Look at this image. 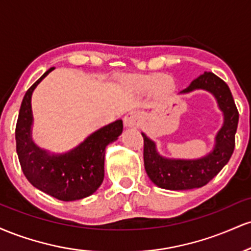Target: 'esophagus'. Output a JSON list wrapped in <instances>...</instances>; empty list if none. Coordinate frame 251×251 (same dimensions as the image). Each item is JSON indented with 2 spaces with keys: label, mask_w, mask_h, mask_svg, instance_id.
<instances>
[{
  "label": "esophagus",
  "mask_w": 251,
  "mask_h": 251,
  "mask_svg": "<svg viewBox=\"0 0 251 251\" xmlns=\"http://www.w3.org/2000/svg\"><path fill=\"white\" fill-rule=\"evenodd\" d=\"M142 114L137 111H131L126 114L124 118V125L127 128H134L137 126H139L140 122H142Z\"/></svg>",
  "instance_id": "obj_1"
}]
</instances>
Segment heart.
Wrapping results in <instances>:
<instances>
[{"label": "heart", "mask_w": 251, "mask_h": 251, "mask_svg": "<svg viewBox=\"0 0 251 251\" xmlns=\"http://www.w3.org/2000/svg\"><path fill=\"white\" fill-rule=\"evenodd\" d=\"M127 83L133 91L139 94H148L152 92L155 100H166L177 91V82L171 75H164L159 72L133 76L127 80Z\"/></svg>", "instance_id": "heart-1"}]
</instances>
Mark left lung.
Here are the masks:
<instances>
[{
    "mask_svg": "<svg viewBox=\"0 0 251 251\" xmlns=\"http://www.w3.org/2000/svg\"><path fill=\"white\" fill-rule=\"evenodd\" d=\"M203 89L211 93L223 113V124L215 137L214 148L209 153L195 159L166 158L158 152L157 144L144 132V165L152 183L166 190L201 188L215 177L229 162L235 149V134L238 111L229 87L211 72H204L179 94Z\"/></svg>",
    "mask_w": 251,
    "mask_h": 251,
    "instance_id": "left-lung-1",
    "label": "left lung"
}]
</instances>
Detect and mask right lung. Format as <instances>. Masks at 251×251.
I'll return each mask as SVG.
<instances>
[{
    "instance_id": "right-lung-1",
    "label": "right lung",
    "mask_w": 251,
    "mask_h": 251,
    "mask_svg": "<svg viewBox=\"0 0 251 251\" xmlns=\"http://www.w3.org/2000/svg\"><path fill=\"white\" fill-rule=\"evenodd\" d=\"M53 70L54 67L50 68L25 92L15 129L16 152L22 171L31 185L60 201L82 200L93 195L101 185L106 148L123 133V120L102 126L63 153L40 148L31 135L34 123L31 96Z\"/></svg>"
}]
</instances>
